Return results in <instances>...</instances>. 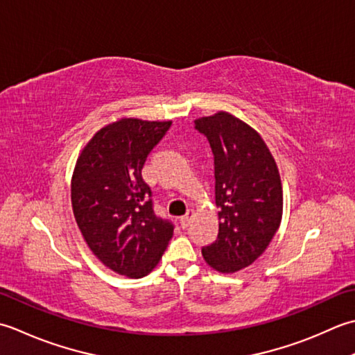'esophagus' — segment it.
Masks as SVG:
<instances>
[{
    "mask_svg": "<svg viewBox=\"0 0 355 355\" xmlns=\"http://www.w3.org/2000/svg\"><path fill=\"white\" fill-rule=\"evenodd\" d=\"M191 219H193V211H190V209H188L187 214H185V216H182V218H180V227H182V228H187L188 225H190Z\"/></svg>",
    "mask_w": 355,
    "mask_h": 355,
    "instance_id": "1",
    "label": "esophagus"
}]
</instances>
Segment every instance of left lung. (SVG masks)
<instances>
[{
	"mask_svg": "<svg viewBox=\"0 0 355 355\" xmlns=\"http://www.w3.org/2000/svg\"><path fill=\"white\" fill-rule=\"evenodd\" d=\"M214 159V198L219 233L202 248L205 262L219 272L251 265L279 230L284 194L276 161L262 137L227 112L194 121Z\"/></svg>",
	"mask_w": 355,
	"mask_h": 355,
	"instance_id": "1",
	"label": "left lung"
}]
</instances>
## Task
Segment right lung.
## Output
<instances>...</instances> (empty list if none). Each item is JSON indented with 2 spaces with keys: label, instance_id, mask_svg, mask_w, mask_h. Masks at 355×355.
Wrapping results in <instances>:
<instances>
[{
  "label": "right lung",
  "instance_id": "right-lung-1",
  "mask_svg": "<svg viewBox=\"0 0 355 355\" xmlns=\"http://www.w3.org/2000/svg\"><path fill=\"white\" fill-rule=\"evenodd\" d=\"M171 122L121 119L93 136L71 180V205L84 241L101 262L139 279L155 268L173 237L175 223L155 213L144 182L148 155Z\"/></svg>",
  "mask_w": 355,
  "mask_h": 355
}]
</instances>
